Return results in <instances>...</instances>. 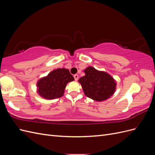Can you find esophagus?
Instances as JSON below:
<instances>
[{
    "label": "esophagus",
    "mask_w": 155,
    "mask_h": 155,
    "mask_svg": "<svg viewBox=\"0 0 155 155\" xmlns=\"http://www.w3.org/2000/svg\"><path fill=\"white\" fill-rule=\"evenodd\" d=\"M74 79L76 81H78V78H79V76L78 74H75L74 76Z\"/></svg>",
    "instance_id": "esophagus-1"
}]
</instances>
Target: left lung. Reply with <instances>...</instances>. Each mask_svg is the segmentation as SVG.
<instances>
[{
    "label": "left lung",
    "mask_w": 155,
    "mask_h": 155,
    "mask_svg": "<svg viewBox=\"0 0 155 155\" xmlns=\"http://www.w3.org/2000/svg\"><path fill=\"white\" fill-rule=\"evenodd\" d=\"M84 72L85 76L79 79L85 94L91 99L101 101L107 100L114 93L116 83L106 72L88 67Z\"/></svg>",
    "instance_id": "8db88e82"
}]
</instances>
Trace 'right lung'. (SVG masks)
I'll use <instances>...</instances> for the list:
<instances>
[{
    "label": "right lung",
    "mask_w": 155,
    "mask_h": 155,
    "mask_svg": "<svg viewBox=\"0 0 155 155\" xmlns=\"http://www.w3.org/2000/svg\"><path fill=\"white\" fill-rule=\"evenodd\" d=\"M74 80L73 76L68 69L58 68L38 81V93L46 99L59 98L63 95L67 84Z\"/></svg>",
    "instance_id": "right-lung-1"
}]
</instances>
